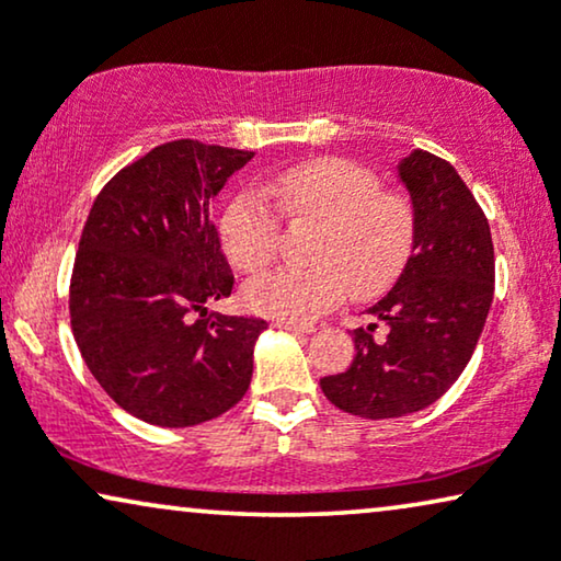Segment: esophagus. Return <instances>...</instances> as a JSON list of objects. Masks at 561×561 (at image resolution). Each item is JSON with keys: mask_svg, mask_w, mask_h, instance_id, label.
<instances>
[{"mask_svg": "<svg viewBox=\"0 0 561 561\" xmlns=\"http://www.w3.org/2000/svg\"><path fill=\"white\" fill-rule=\"evenodd\" d=\"M278 330H288V332H314V324H301V322H288V319H275L273 322Z\"/></svg>", "mask_w": 561, "mask_h": 561, "instance_id": "esophagus-1", "label": "esophagus"}]
</instances>
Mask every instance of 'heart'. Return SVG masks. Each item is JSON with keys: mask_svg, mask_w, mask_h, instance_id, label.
<instances>
[{"mask_svg": "<svg viewBox=\"0 0 561 561\" xmlns=\"http://www.w3.org/2000/svg\"><path fill=\"white\" fill-rule=\"evenodd\" d=\"M265 195L294 227H317L309 267H283L244 286V304L263 317L309 322L347 296L374 298L404 273L417 239L407 195L383 191L366 164L343 157L288 167ZM273 205V206H274ZM272 206V207H273ZM265 198L239 193L221 216V244L244 273H260L280 247V217Z\"/></svg>", "mask_w": 561, "mask_h": 561, "instance_id": "b5f03b06", "label": "heart"}]
</instances>
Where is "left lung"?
I'll use <instances>...</instances> for the list:
<instances>
[{"mask_svg": "<svg viewBox=\"0 0 561 561\" xmlns=\"http://www.w3.org/2000/svg\"><path fill=\"white\" fill-rule=\"evenodd\" d=\"M399 180L417 239L397 286L368 309L389 334L374 340L378 324L358 327L351 368L319 381L334 407L366 420L420 412L446 394L474 353L494 294L490 224L454 167L417 149L399 162Z\"/></svg>", "mask_w": 561, "mask_h": 561, "instance_id": "8db88e82", "label": "left lung"}]
</instances>
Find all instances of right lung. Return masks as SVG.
I'll return each mask as SVG.
<instances>
[{
    "instance_id": "obj_1",
    "label": "right lung",
    "mask_w": 561,
    "mask_h": 561,
    "mask_svg": "<svg viewBox=\"0 0 561 561\" xmlns=\"http://www.w3.org/2000/svg\"><path fill=\"white\" fill-rule=\"evenodd\" d=\"M254 151L178 138L107 180L79 239L69 286L77 347L105 394L162 427L231 410L252 381L265 319L208 311L234 273L210 201Z\"/></svg>"
}]
</instances>
